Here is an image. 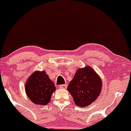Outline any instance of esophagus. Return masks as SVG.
<instances>
[{"mask_svg":"<svg viewBox=\"0 0 131 131\" xmlns=\"http://www.w3.org/2000/svg\"><path fill=\"white\" fill-rule=\"evenodd\" d=\"M67 84H62V85L59 86V88L62 89H66V88H67Z\"/></svg>","mask_w":131,"mask_h":131,"instance_id":"34e87169","label":"esophagus"}]
</instances>
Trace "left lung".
I'll return each mask as SVG.
<instances>
[{"label": "left lung", "mask_w": 131, "mask_h": 131, "mask_svg": "<svg viewBox=\"0 0 131 131\" xmlns=\"http://www.w3.org/2000/svg\"><path fill=\"white\" fill-rule=\"evenodd\" d=\"M102 80L90 66L79 68L67 86L74 103L84 107L95 102L101 93Z\"/></svg>", "instance_id": "obj_1"}]
</instances>
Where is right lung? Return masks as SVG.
<instances>
[{"mask_svg": "<svg viewBox=\"0 0 131 131\" xmlns=\"http://www.w3.org/2000/svg\"><path fill=\"white\" fill-rule=\"evenodd\" d=\"M56 89L54 83L44 71L33 72L25 84L26 93L29 99L39 105L48 104Z\"/></svg>", "mask_w": 131, "mask_h": 131, "instance_id": "right-lung-1", "label": "right lung"}]
</instances>
